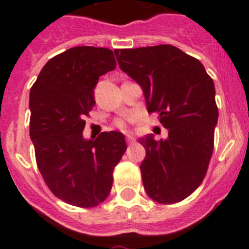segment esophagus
Masks as SVG:
<instances>
[{"mask_svg": "<svg viewBox=\"0 0 249 249\" xmlns=\"http://www.w3.org/2000/svg\"><path fill=\"white\" fill-rule=\"evenodd\" d=\"M133 143H135V138H132V137L127 138V144H129V146H131V144H133Z\"/></svg>", "mask_w": 249, "mask_h": 249, "instance_id": "esophagus-1", "label": "esophagus"}]
</instances>
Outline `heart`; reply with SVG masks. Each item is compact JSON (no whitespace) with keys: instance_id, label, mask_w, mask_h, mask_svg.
<instances>
[{"instance_id":"1","label":"heart","mask_w":249,"mask_h":249,"mask_svg":"<svg viewBox=\"0 0 249 249\" xmlns=\"http://www.w3.org/2000/svg\"><path fill=\"white\" fill-rule=\"evenodd\" d=\"M135 120L133 116H124L123 118H118V120L114 121V126L120 128L121 131H128V126H127V123L132 122V121Z\"/></svg>"}]
</instances>
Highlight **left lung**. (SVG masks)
Listing matches in <instances>:
<instances>
[{
    "label": "left lung",
    "instance_id": "left-lung-1",
    "mask_svg": "<svg viewBox=\"0 0 249 249\" xmlns=\"http://www.w3.org/2000/svg\"><path fill=\"white\" fill-rule=\"evenodd\" d=\"M121 70L142 87L148 113H157L167 140L140 138L141 164L149 198L162 204L183 201L203 178L218 121L213 80L198 59L172 45L114 50Z\"/></svg>",
    "mask_w": 249,
    "mask_h": 249
}]
</instances>
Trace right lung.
<instances>
[{
	"label": "right lung",
	"instance_id": "obj_1",
	"mask_svg": "<svg viewBox=\"0 0 249 249\" xmlns=\"http://www.w3.org/2000/svg\"><path fill=\"white\" fill-rule=\"evenodd\" d=\"M108 48L81 46L52 57L30 91V137L37 167L57 198L91 208L112 188L113 169L126 152L121 132H102L85 140L82 132L94 106L100 76L113 71Z\"/></svg>",
	"mask_w": 249,
	"mask_h": 249
}]
</instances>
